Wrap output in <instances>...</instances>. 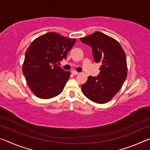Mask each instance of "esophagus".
Here are the masks:
<instances>
[{"label": "esophagus", "mask_w": 150, "mask_h": 150, "mask_svg": "<svg viewBox=\"0 0 150 150\" xmlns=\"http://www.w3.org/2000/svg\"><path fill=\"white\" fill-rule=\"evenodd\" d=\"M71 73H72L73 75H78L79 73L77 72V71H76L73 70V71H71Z\"/></svg>", "instance_id": "1"}]
</instances>
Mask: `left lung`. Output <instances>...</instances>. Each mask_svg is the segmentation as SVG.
Segmentation results:
<instances>
[{"mask_svg":"<svg viewBox=\"0 0 150 150\" xmlns=\"http://www.w3.org/2000/svg\"><path fill=\"white\" fill-rule=\"evenodd\" d=\"M80 40L92 48L95 62L101 63L98 76H88L87 82L81 85L83 93L96 103H107L120 91L127 77L125 52L117 40L100 32Z\"/></svg>","mask_w":150,"mask_h":150,"instance_id":"1","label":"left lung"}]
</instances>
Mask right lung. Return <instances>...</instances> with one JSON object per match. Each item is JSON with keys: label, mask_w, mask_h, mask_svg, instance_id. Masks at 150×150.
<instances>
[{"label": "right lung", "mask_w": 150, "mask_h": 150, "mask_svg": "<svg viewBox=\"0 0 150 150\" xmlns=\"http://www.w3.org/2000/svg\"><path fill=\"white\" fill-rule=\"evenodd\" d=\"M75 42V38L49 32L38 37L28 47L22 73L37 97L48 99L62 92L71 73L63 70L57 63L66 59Z\"/></svg>", "instance_id": "obj_1"}]
</instances>
